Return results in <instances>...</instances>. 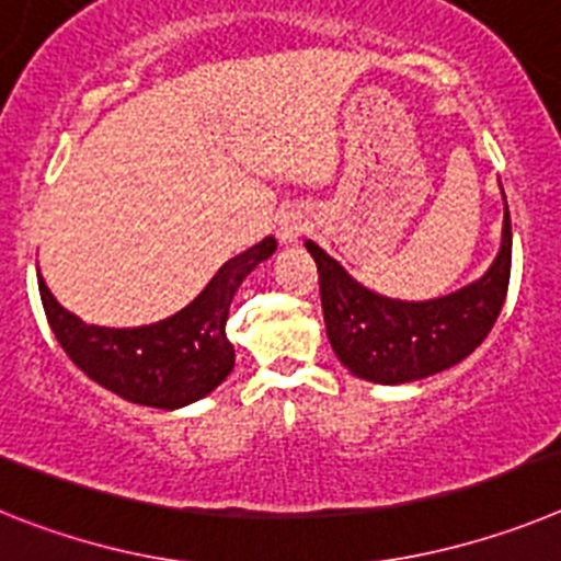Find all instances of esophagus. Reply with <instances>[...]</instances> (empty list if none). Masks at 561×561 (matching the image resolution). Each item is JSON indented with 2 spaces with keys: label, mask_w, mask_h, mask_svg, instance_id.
Segmentation results:
<instances>
[{
  "label": "esophagus",
  "mask_w": 561,
  "mask_h": 561,
  "mask_svg": "<svg viewBox=\"0 0 561 561\" xmlns=\"http://www.w3.org/2000/svg\"><path fill=\"white\" fill-rule=\"evenodd\" d=\"M305 231H308V226H305V222L290 220V217H285V220H282V226H279L282 245H296V242H299V237Z\"/></svg>",
  "instance_id": "34e87169"
}]
</instances>
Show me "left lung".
I'll list each match as a JSON object with an SVG mask.
<instances>
[{"label":"left lung","mask_w":561,"mask_h":561,"mask_svg":"<svg viewBox=\"0 0 561 561\" xmlns=\"http://www.w3.org/2000/svg\"><path fill=\"white\" fill-rule=\"evenodd\" d=\"M305 248L319 267L321 310L330 347L355 378L383 387L423 381L469 358L491 333L508 294V203L503 240L489 271L437 299L409 301L375 294L321 245L308 240Z\"/></svg>","instance_id":"8db88e82"}]
</instances>
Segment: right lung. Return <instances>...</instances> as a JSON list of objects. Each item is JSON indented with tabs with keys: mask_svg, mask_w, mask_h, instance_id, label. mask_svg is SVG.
Wrapping results in <instances>:
<instances>
[{
	"mask_svg": "<svg viewBox=\"0 0 561 561\" xmlns=\"http://www.w3.org/2000/svg\"><path fill=\"white\" fill-rule=\"evenodd\" d=\"M274 237L237 253L208 285L169 319L140 328H99L58 305L38 274V294L50 330L87 378L129 403L183 409L211 396L233 369V344L226 335L228 308L253 267L271 260Z\"/></svg>",
	"mask_w": 561,
	"mask_h": 561,
	"instance_id": "right-lung-1",
	"label": "right lung"
}]
</instances>
